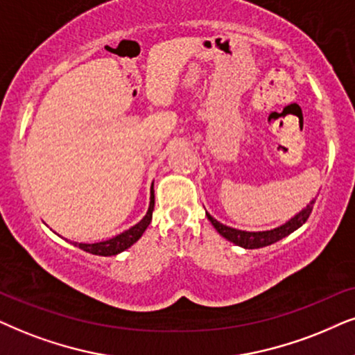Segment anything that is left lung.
Instances as JSON below:
<instances>
[{
    "label": "left lung",
    "mask_w": 355,
    "mask_h": 355,
    "mask_svg": "<svg viewBox=\"0 0 355 355\" xmlns=\"http://www.w3.org/2000/svg\"><path fill=\"white\" fill-rule=\"evenodd\" d=\"M315 201H316V198H313L306 205V208H303L300 213L295 214V216L288 219L285 224H282V226H278V227H273V230H270V231L234 230V227L219 223L218 219H214L209 213H206V216H208L211 224L214 226V230H216L219 234L224 237V239H227L230 242H232V244L239 245V248H244V249H260V248H266V245L273 244V242H278L280 239H284V237L291 234L293 231H297L298 227H302L303 224L306 223L309 214H311Z\"/></svg>",
    "instance_id": "left-lung-1"
}]
</instances>
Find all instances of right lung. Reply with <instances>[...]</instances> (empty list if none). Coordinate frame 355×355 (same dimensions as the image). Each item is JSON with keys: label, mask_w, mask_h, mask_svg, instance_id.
I'll return each mask as SVG.
<instances>
[{"label": "right lung", "mask_w": 355, "mask_h": 355, "mask_svg": "<svg viewBox=\"0 0 355 355\" xmlns=\"http://www.w3.org/2000/svg\"><path fill=\"white\" fill-rule=\"evenodd\" d=\"M154 205H155L154 182H152L149 209H147L146 216L142 218L137 224H134V226L129 227L128 231L121 232V234L111 237V239H107V241L95 242V244H85V242H71V244L77 245V248L85 250V252H89L93 255H103V257H110V255H118L121 252H124L125 249L131 248L134 242H137L139 239H141V236L144 234L147 226H149L152 221V211H154Z\"/></svg>", "instance_id": "obj_1"}]
</instances>
